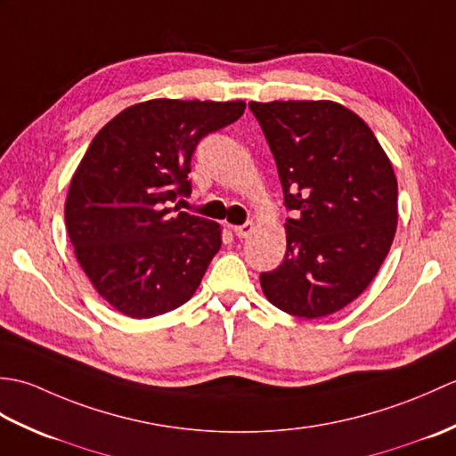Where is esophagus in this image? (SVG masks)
I'll list each match as a JSON object with an SVG mask.
<instances>
[{
  "instance_id": "esophagus-1",
  "label": "esophagus",
  "mask_w": 456,
  "mask_h": 456,
  "mask_svg": "<svg viewBox=\"0 0 456 456\" xmlns=\"http://www.w3.org/2000/svg\"><path fill=\"white\" fill-rule=\"evenodd\" d=\"M233 231H235V235L239 239H247L255 231V223L253 221H247V223H243V225H235Z\"/></svg>"
}]
</instances>
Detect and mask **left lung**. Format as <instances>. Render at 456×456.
<instances>
[{"instance_id":"left-lung-1","label":"left lung","mask_w":456,"mask_h":456,"mask_svg":"<svg viewBox=\"0 0 456 456\" xmlns=\"http://www.w3.org/2000/svg\"><path fill=\"white\" fill-rule=\"evenodd\" d=\"M276 160L286 219L282 265L260 274L268 302L317 319L361 296L398 225V182L370 127L335 102L248 103Z\"/></svg>"}]
</instances>
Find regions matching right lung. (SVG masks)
<instances>
[{"mask_svg":"<svg viewBox=\"0 0 456 456\" xmlns=\"http://www.w3.org/2000/svg\"><path fill=\"white\" fill-rule=\"evenodd\" d=\"M245 108V102H142L90 142L64 219L86 276L118 312L162 315L198 289L221 248V229L170 203L190 196L200 141L235 123Z\"/></svg>","mask_w":456,"mask_h":456,"instance_id":"right-lung-1","label":"right lung"}]
</instances>
